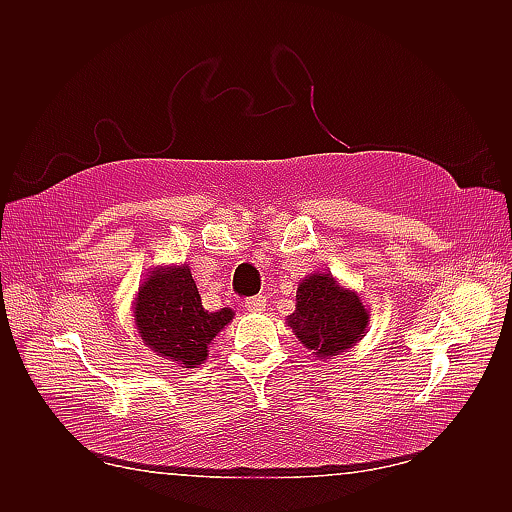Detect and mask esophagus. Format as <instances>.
<instances>
[{
    "label": "esophagus",
    "mask_w": 512,
    "mask_h": 512,
    "mask_svg": "<svg viewBox=\"0 0 512 512\" xmlns=\"http://www.w3.org/2000/svg\"><path fill=\"white\" fill-rule=\"evenodd\" d=\"M245 309L247 312H262V309H265V305H267V299L262 297V294H258V297H250V299H245Z\"/></svg>",
    "instance_id": "1"
}]
</instances>
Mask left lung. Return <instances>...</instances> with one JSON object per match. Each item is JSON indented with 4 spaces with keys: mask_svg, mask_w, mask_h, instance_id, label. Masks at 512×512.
Listing matches in <instances>:
<instances>
[{
    "mask_svg": "<svg viewBox=\"0 0 512 512\" xmlns=\"http://www.w3.org/2000/svg\"><path fill=\"white\" fill-rule=\"evenodd\" d=\"M286 322L307 350L327 361L361 342L369 312L361 294L339 284L331 273L316 271L299 282L297 307Z\"/></svg>",
    "mask_w": 512,
    "mask_h": 512,
    "instance_id": "obj_1",
    "label": "left lung"
}]
</instances>
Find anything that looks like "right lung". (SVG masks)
<instances>
[{"label": "right lung", "instance_id": "obj_1", "mask_svg": "<svg viewBox=\"0 0 512 512\" xmlns=\"http://www.w3.org/2000/svg\"><path fill=\"white\" fill-rule=\"evenodd\" d=\"M132 312L143 344L185 369L207 361L215 335L235 318L230 307L207 312L188 265L153 267L138 286Z\"/></svg>", "mask_w": 512, "mask_h": 512}]
</instances>
